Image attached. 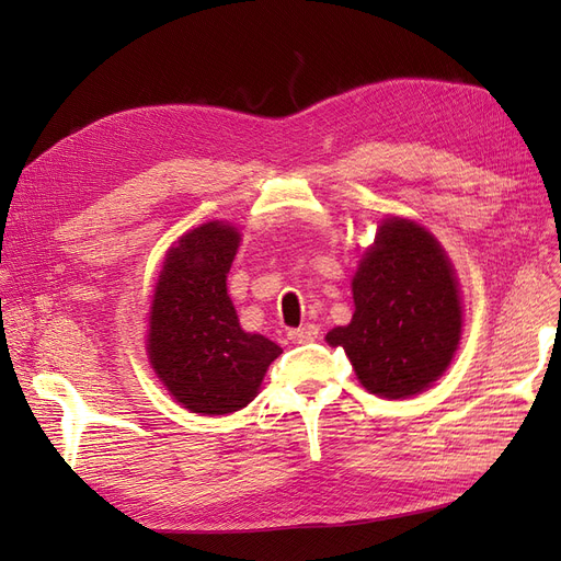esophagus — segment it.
<instances>
[{
	"label": "esophagus",
	"mask_w": 561,
	"mask_h": 561,
	"mask_svg": "<svg viewBox=\"0 0 561 561\" xmlns=\"http://www.w3.org/2000/svg\"><path fill=\"white\" fill-rule=\"evenodd\" d=\"M288 339L293 343H311L313 339H318V328L316 325H302L298 330H290Z\"/></svg>",
	"instance_id": "34e87169"
}]
</instances>
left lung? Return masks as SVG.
Segmentation results:
<instances>
[{
    "label": "left lung",
    "instance_id": "left-lung-1",
    "mask_svg": "<svg viewBox=\"0 0 561 561\" xmlns=\"http://www.w3.org/2000/svg\"><path fill=\"white\" fill-rule=\"evenodd\" d=\"M355 316L328 334L362 385L381 398L425 391L448 368L461 336L453 265L434 236L404 218L377 231L352 279Z\"/></svg>",
    "mask_w": 561,
    "mask_h": 561
}]
</instances>
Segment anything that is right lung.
<instances>
[{
    "instance_id": "1",
    "label": "right lung",
    "mask_w": 561,
    "mask_h": 561,
    "mask_svg": "<svg viewBox=\"0 0 561 561\" xmlns=\"http://www.w3.org/2000/svg\"><path fill=\"white\" fill-rule=\"evenodd\" d=\"M241 236L206 222L182 236L159 275L147 352L165 389L193 414L222 416L250 404L282 347L248 334L227 296Z\"/></svg>"
}]
</instances>
